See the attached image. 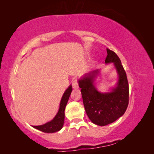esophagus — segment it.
<instances>
[{
    "mask_svg": "<svg viewBox=\"0 0 154 154\" xmlns=\"http://www.w3.org/2000/svg\"><path fill=\"white\" fill-rule=\"evenodd\" d=\"M72 87L74 89H78L79 86H78V83L76 79H75L72 81Z\"/></svg>",
    "mask_w": 154,
    "mask_h": 154,
    "instance_id": "obj_1",
    "label": "esophagus"
}]
</instances>
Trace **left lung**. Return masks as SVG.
<instances>
[{"label": "left lung", "instance_id": "left-lung-1", "mask_svg": "<svg viewBox=\"0 0 154 154\" xmlns=\"http://www.w3.org/2000/svg\"><path fill=\"white\" fill-rule=\"evenodd\" d=\"M105 63H114L118 74V81L111 92L101 93L94 86L99 70L84 75L78 81L84 108L92 123L100 126L111 124L123 116L129 103V85L126 73L116 53L108 48Z\"/></svg>", "mask_w": 154, "mask_h": 154}]
</instances>
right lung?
<instances>
[{"instance_id": "add662e5", "label": "right lung", "mask_w": 154, "mask_h": 154, "mask_svg": "<svg viewBox=\"0 0 154 154\" xmlns=\"http://www.w3.org/2000/svg\"><path fill=\"white\" fill-rule=\"evenodd\" d=\"M72 91V87L70 85L65 91L62 96L58 112L56 116L53 118V120L43 125H33L32 127L45 133H54L60 130L64 125V110Z\"/></svg>"}]
</instances>
